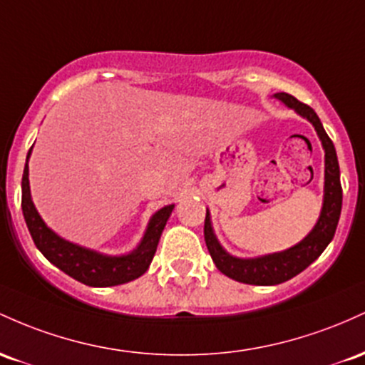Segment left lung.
Segmentation results:
<instances>
[{
  "label": "left lung",
  "mask_w": 365,
  "mask_h": 365,
  "mask_svg": "<svg viewBox=\"0 0 365 365\" xmlns=\"http://www.w3.org/2000/svg\"><path fill=\"white\" fill-rule=\"evenodd\" d=\"M276 100H279L289 108H293L298 115H302L317 130V136L321 139L322 148H324V202H322V210L319 215L317 224L312 231L307 235L300 243L294 247L284 250V252L271 253V255L255 257V259H240L232 257L226 250L220 247L212 229L210 214L207 210L205 217V243H207L208 252H210L212 260L217 265L220 272L226 274L231 279L245 282V284H257V286H272L284 282L292 277L305 271L314 260L319 259L324 252L327 245L333 240L336 226L341 214V202L343 191L341 182H339V165L336 150H334L333 141L326 134L319 120L317 113L310 108L309 105L302 103L297 98L288 93H276Z\"/></svg>",
  "instance_id": "obj_1"
}]
</instances>
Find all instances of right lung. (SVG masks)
<instances>
[{
	"instance_id": "add662e5",
	"label": "right lung",
	"mask_w": 365,
	"mask_h": 365,
	"mask_svg": "<svg viewBox=\"0 0 365 365\" xmlns=\"http://www.w3.org/2000/svg\"><path fill=\"white\" fill-rule=\"evenodd\" d=\"M31 151L32 148L27 153V162L31 157ZM27 162L22 175L24 219H26L34 245L53 265H56L60 271L68 274L76 281L94 286V288L124 284V282L136 279L148 271L155 252H157L163 227H165L167 220L174 210V205H167L151 215L141 243L133 252L118 257L103 255V253H98L94 250L79 247V245L63 240L44 224L31 198Z\"/></svg>"
}]
</instances>
